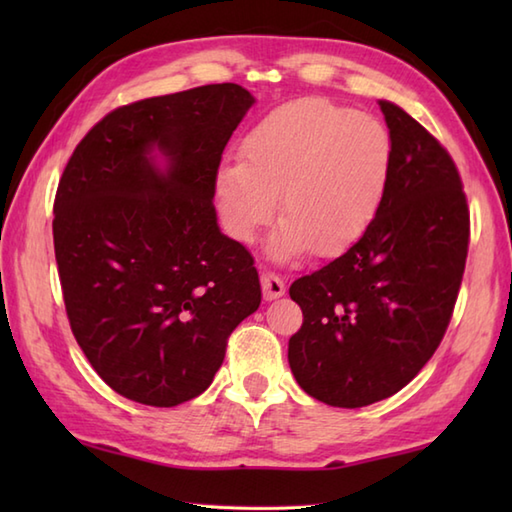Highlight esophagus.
<instances>
[{"instance_id":"1","label":"esophagus","mask_w":512,"mask_h":512,"mask_svg":"<svg viewBox=\"0 0 512 512\" xmlns=\"http://www.w3.org/2000/svg\"><path fill=\"white\" fill-rule=\"evenodd\" d=\"M262 290H264V299L266 301H273V299H279V297H284V292H286V286H284V281H281L275 273H268V270H264L262 273Z\"/></svg>"}]
</instances>
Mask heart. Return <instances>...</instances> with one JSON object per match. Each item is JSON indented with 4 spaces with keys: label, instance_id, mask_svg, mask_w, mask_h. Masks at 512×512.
Returning a JSON list of instances; mask_svg holds the SVG:
<instances>
[{
    "label": "heart",
    "instance_id": "heart-1",
    "mask_svg": "<svg viewBox=\"0 0 512 512\" xmlns=\"http://www.w3.org/2000/svg\"><path fill=\"white\" fill-rule=\"evenodd\" d=\"M244 158L215 171L217 206L228 235L253 242L277 211L268 257L288 262L312 246L336 255L361 237L385 200L394 145L387 127L319 96L264 116L244 140Z\"/></svg>",
    "mask_w": 512,
    "mask_h": 512
}]
</instances>
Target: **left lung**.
Segmentation results:
<instances>
[{
  "mask_svg": "<svg viewBox=\"0 0 512 512\" xmlns=\"http://www.w3.org/2000/svg\"><path fill=\"white\" fill-rule=\"evenodd\" d=\"M394 145L372 226L347 253L290 286L303 312L288 343L299 387L356 409L394 396L438 350L469 250L460 173L436 138L378 101Z\"/></svg>",
  "mask_w": 512,
  "mask_h": 512,
  "instance_id": "obj_1",
  "label": "left lung"
}]
</instances>
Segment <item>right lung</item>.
<instances>
[{"label":"right lung","mask_w":512,"mask_h":512,"mask_svg":"<svg viewBox=\"0 0 512 512\" xmlns=\"http://www.w3.org/2000/svg\"><path fill=\"white\" fill-rule=\"evenodd\" d=\"M253 105L215 83L118 107L63 171L52 235L74 339L140 405L200 396L262 303L253 257L213 206L222 151Z\"/></svg>","instance_id":"1"}]
</instances>
